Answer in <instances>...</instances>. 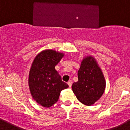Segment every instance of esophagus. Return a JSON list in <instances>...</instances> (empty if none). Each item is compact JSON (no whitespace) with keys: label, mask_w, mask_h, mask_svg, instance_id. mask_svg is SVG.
I'll return each instance as SVG.
<instances>
[{"label":"esophagus","mask_w":130,"mask_h":130,"mask_svg":"<svg viewBox=\"0 0 130 130\" xmlns=\"http://www.w3.org/2000/svg\"><path fill=\"white\" fill-rule=\"evenodd\" d=\"M68 85H69V87H72V81H69L68 82Z\"/></svg>","instance_id":"esophagus-1"}]
</instances>
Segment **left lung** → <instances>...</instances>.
<instances>
[{
    "instance_id": "left-lung-1",
    "label": "left lung",
    "mask_w": 130,
    "mask_h": 130,
    "mask_svg": "<svg viewBox=\"0 0 130 130\" xmlns=\"http://www.w3.org/2000/svg\"><path fill=\"white\" fill-rule=\"evenodd\" d=\"M77 75L78 81L72 85L73 93L82 104L92 105L100 98L105 90L103 73L95 60L88 57L83 60Z\"/></svg>"
}]
</instances>
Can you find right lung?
Masks as SVG:
<instances>
[{"label": "right lung", "mask_w": 130, "mask_h": 130, "mask_svg": "<svg viewBox=\"0 0 130 130\" xmlns=\"http://www.w3.org/2000/svg\"><path fill=\"white\" fill-rule=\"evenodd\" d=\"M64 54L45 50L36 57L28 77L30 91L34 100L45 107H50L58 101L60 93L68 85L62 81L55 67Z\"/></svg>", "instance_id": "1"}]
</instances>
